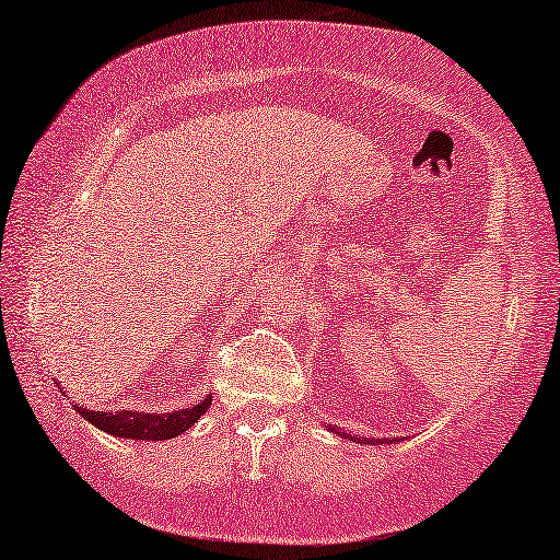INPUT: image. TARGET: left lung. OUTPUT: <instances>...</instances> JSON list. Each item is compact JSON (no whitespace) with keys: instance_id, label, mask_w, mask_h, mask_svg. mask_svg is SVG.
Returning <instances> with one entry per match:
<instances>
[{"instance_id":"1","label":"left lung","mask_w":560,"mask_h":560,"mask_svg":"<svg viewBox=\"0 0 560 560\" xmlns=\"http://www.w3.org/2000/svg\"><path fill=\"white\" fill-rule=\"evenodd\" d=\"M375 443H381V441H375Z\"/></svg>"}]
</instances>
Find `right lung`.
<instances>
[{"instance_id": "1", "label": "right lung", "mask_w": 560, "mask_h": 560, "mask_svg": "<svg viewBox=\"0 0 560 560\" xmlns=\"http://www.w3.org/2000/svg\"><path fill=\"white\" fill-rule=\"evenodd\" d=\"M212 398H205L197 406H187L185 410L165 412V416H152V412L140 410H115V412H102V410H88L82 406H74L82 418H88L92 425L105 430L109 435L119 438H137V441H167L185 433L187 428H192L205 410L210 408Z\"/></svg>"}]
</instances>
